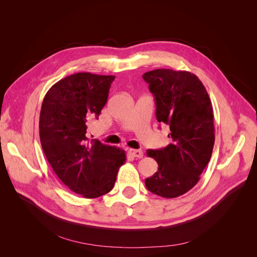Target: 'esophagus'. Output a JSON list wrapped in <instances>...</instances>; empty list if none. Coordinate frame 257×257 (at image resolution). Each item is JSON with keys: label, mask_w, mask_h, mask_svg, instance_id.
Listing matches in <instances>:
<instances>
[{"label": "esophagus", "mask_w": 257, "mask_h": 257, "mask_svg": "<svg viewBox=\"0 0 257 257\" xmlns=\"http://www.w3.org/2000/svg\"><path fill=\"white\" fill-rule=\"evenodd\" d=\"M128 154L132 157H136V158H143L144 153L142 150H135V149H129L128 150Z\"/></svg>", "instance_id": "obj_1"}]
</instances>
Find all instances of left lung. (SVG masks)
<instances>
[{"label": "left lung", "instance_id": "1", "mask_svg": "<svg viewBox=\"0 0 257 257\" xmlns=\"http://www.w3.org/2000/svg\"><path fill=\"white\" fill-rule=\"evenodd\" d=\"M143 78L155 97L157 121L169 126L173 141L165 148L147 151L158 170L145 184L154 194L175 198L192 189L211 159L213 106L204 85L191 72L156 69Z\"/></svg>", "mask_w": 257, "mask_h": 257}]
</instances>
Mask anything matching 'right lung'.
I'll use <instances>...</instances> for the list:
<instances>
[{
    "mask_svg": "<svg viewBox=\"0 0 257 257\" xmlns=\"http://www.w3.org/2000/svg\"><path fill=\"white\" fill-rule=\"evenodd\" d=\"M115 76L79 72L62 78L46 93L39 135L48 163L69 189L85 198L108 193L125 151L88 139V123L98 118Z\"/></svg>",
    "mask_w": 257,
    "mask_h": 257,
    "instance_id": "1",
    "label": "right lung"
}]
</instances>
